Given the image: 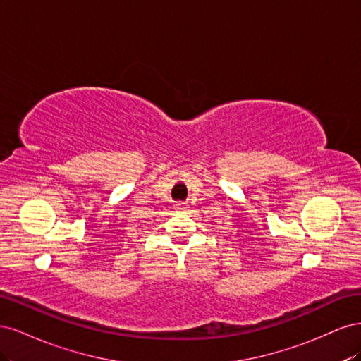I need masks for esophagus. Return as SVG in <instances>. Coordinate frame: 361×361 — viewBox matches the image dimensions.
I'll return each mask as SVG.
<instances>
[{"instance_id":"1","label":"esophagus","mask_w":361,"mask_h":361,"mask_svg":"<svg viewBox=\"0 0 361 361\" xmlns=\"http://www.w3.org/2000/svg\"><path fill=\"white\" fill-rule=\"evenodd\" d=\"M176 209H183L182 204H176Z\"/></svg>"}]
</instances>
